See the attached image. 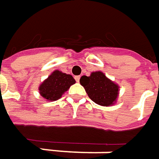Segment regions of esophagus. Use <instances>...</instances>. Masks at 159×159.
<instances>
[{"instance_id": "1", "label": "esophagus", "mask_w": 159, "mask_h": 159, "mask_svg": "<svg viewBox=\"0 0 159 159\" xmlns=\"http://www.w3.org/2000/svg\"><path fill=\"white\" fill-rule=\"evenodd\" d=\"M75 78V80H76L77 82H79L80 81V76H75L74 77Z\"/></svg>"}]
</instances>
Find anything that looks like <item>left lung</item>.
Returning <instances> with one entry per match:
<instances>
[{
  "label": "left lung",
  "instance_id": "1",
  "mask_svg": "<svg viewBox=\"0 0 159 159\" xmlns=\"http://www.w3.org/2000/svg\"><path fill=\"white\" fill-rule=\"evenodd\" d=\"M80 82L89 98L102 106L112 105L119 95L118 85L107 79L101 71L92 72L89 77L82 76Z\"/></svg>",
  "mask_w": 159,
  "mask_h": 159
}]
</instances>
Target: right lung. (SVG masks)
<instances>
[{"label":"right lung","instance_id":"obj_1","mask_svg":"<svg viewBox=\"0 0 159 159\" xmlns=\"http://www.w3.org/2000/svg\"><path fill=\"white\" fill-rule=\"evenodd\" d=\"M74 83L75 80L71 75L55 70L40 86V94L48 101H57Z\"/></svg>","mask_w":159,"mask_h":159}]
</instances>
